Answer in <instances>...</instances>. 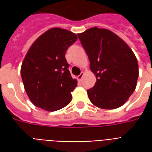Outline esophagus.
Returning <instances> with one entry per match:
<instances>
[{"label":"esophagus","instance_id":"1","mask_svg":"<svg viewBox=\"0 0 152 152\" xmlns=\"http://www.w3.org/2000/svg\"><path fill=\"white\" fill-rule=\"evenodd\" d=\"M83 76H84V72H81L79 76H77V80H78L79 81H80V80L83 79Z\"/></svg>","mask_w":152,"mask_h":152}]
</instances>
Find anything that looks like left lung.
Wrapping results in <instances>:
<instances>
[{
	"label": "left lung",
	"mask_w": 152,
	"mask_h": 152,
	"mask_svg": "<svg viewBox=\"0 0 152 152\" xmlns=\"http://www.w3.org/2000/svg\"><path fill=\"white\" fill-rule=\"evenodd\" d=\"M77 36L96 76L94 86L87 90L89 100L99 108L121 107L137 86L138 64L134 52L107 29L94 27Z\"/></svg>",
	"instance_id": "8db88e82"
}]
</instances>
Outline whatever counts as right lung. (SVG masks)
Segmentation results:
<instances>
[{
    "instance_id": "obj_1",
    "label": "right lung",
    "mask_w": 152,
    "mask_h": 152,
    "mask_svg": "<svg viewBox=\"0 0 152 152\" xmlns=\"http://www.w3.org/2000/svg\"><path fill=\"white\" fill-rule=\"evenodd\" d=\"M76 40L72 31L53 28L40 36L28 50L21 76L25 91L36 107L54 112L72 101L77 80L71 76L65 53Z\"/></svg>"
}]
</instances>
